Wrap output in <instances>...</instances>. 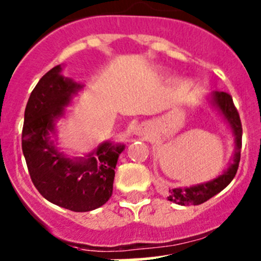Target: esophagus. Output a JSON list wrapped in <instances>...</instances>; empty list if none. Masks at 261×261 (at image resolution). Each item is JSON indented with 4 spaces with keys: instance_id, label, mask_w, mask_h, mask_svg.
<instances>
[{
    "instance_id": "34e87169",
    "label": "esophagus",
    "mask_w": 261,
    "mask_h": 261,
    "mask_svg": "<svg viewBox=\"0 0 261 261\" xmlns=\"http://www.w3.org/2000/svg\"><path fill=\"white\" fill-rule=\"evenodd\" d=\"M150 134V127L147 123H141L138 127L135 128V135L139 136V138L146 139Z\"/></svg>"
}]
</instances>
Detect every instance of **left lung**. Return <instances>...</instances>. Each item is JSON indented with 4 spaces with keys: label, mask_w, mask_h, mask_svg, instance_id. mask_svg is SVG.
Masks as SVG:
<instances>
[{
    "label": "left lung",
    "mask_w": 261,
    "mask_h": 261,
    "mask_svg": "<svg viewBox=\"0 0 261 261\" xmlns=\"http://www.w3.org/2000/svg\"><path fill=\"white\" fill-rule=\"evenodd\" d=\"M211 103L220 111V114L225 117L227 123L232 130L235 136V154H233L232 163L227 170L218 175L215 179L206 181V183L196 184V186L184 187V188H172L168 191V201L174 202L180 206H197L203 202L208 201L213 196L220 193L223 188L230 184L238 172L239 163H240V149L241 138H243V127H241L240 116L233 105L232 97L226 92H213L211 94Z\"/></svg>",
    "instance_id": "1"
}]
</instances>
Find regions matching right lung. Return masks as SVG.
<instances>
[{"instance_id":"obj_1","label":"right lung","mask_w":261,"mask_h":261,"mask_svg":"<svg viewBox=\"0 0 261 261\" xmlns=\"http://www.w3.org/2000/svg\"><path fill=\"white\" fill-rule=\"evenodd\" d=\"M60 72V65L50 69L29 97L22 152L31 180L44 198L70 211L88 212L112 196L115 168L125 145L103 141L86 158H69L55 146V122L83 87Z\"/></svg>"}]
</instances>
